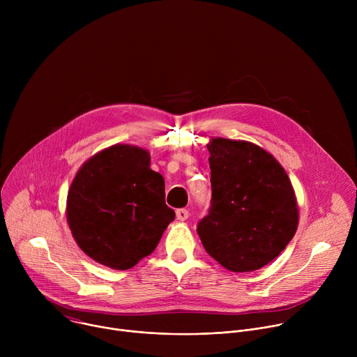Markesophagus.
<instances>
[{
	"label": "esophagus",
	"instance_id": "34e87169",
	"mask_svg": "<svg viewBox=\"0 0 357 357\" xmlns=\"http://www.w3.org/2000/svg\"><path fill=\"white\" fill-rule=\"evenodd\" d=\"M188 218H189V212H188L186 209H178V211H176V219H178V220L183 222V220H186Z\"/></svg>",
	"mask_w": 357,
	"mask_h": 357
}]
</instances>
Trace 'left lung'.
<instances>
[{
  "mask_svg": "<svg viewBox=\"0 0 357 357\" xmlns=\"http://www.w3.org/2000/svg\"><path fill=\"white\" fill-rule=\"evenodd\" d=\"M212 200L197 223L203 247L234 273L259 270L273 261L298 227L294 188L280 162L261 146L212 138Z\"/></svg>",
  "mask_w": 357,
  "mask_h": 357,
  "instance_id": "8db88e82",
  "label": "left lung"
}]
</instances>
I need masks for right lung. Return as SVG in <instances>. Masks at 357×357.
<instances>
[{"instance_id": "1", "label": "right lung", "mask_w": 357, "mask_h": 357, "mask_svg": "<svg viewBox=\"0 0 357 357\" xmlns=\"http://www.w3.org/2000/svg\"><path fill=\"white\" fill-rule=\"evenodd\" d=\"M149 152L117 144L97 152L77 171L66 219L77 245L94 261L128 270L149 256L175 219L165 182L149 168Z\"/></svg>"}]
</instances>
